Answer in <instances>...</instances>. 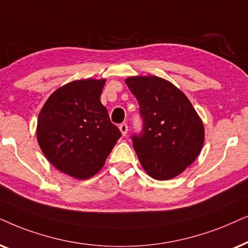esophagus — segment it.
I'll use <instances>...</instances> for the list:
<instances>
[{
    "label": "esophagus",
    "instance_id": "esophagus-1",
    "mask_svg": "<svg viewBox=\"0 0 248 248\" xmlns=\"http://www.w3.org/2000/svg\"><path fill=\"white\" fill-rule=\"evenodd\" d=\"M119 129H120L121 134L124 135V136H126L127 133H128V126H127V124H121L120 126H119Z\"/></svg>",
    "mask_w": 248,
    "mask_h": 248
}]
</instances>
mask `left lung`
<instances>
[{
    "mask_svg": "<svg viewBox=\"0 0 248 248\" xmlns=\"http://www.w3.org/2000/svg\"><path fill=\"white\" fill-rule=\"evenodd\" d=\"M126 84L143 119L141 133L131 136L141 167L154 179H172L201 153L203 122L186 95L166 79L137 76Z\"/></svg>",
    "mask_w": 248,
    "mask_h": 248,
    "instance_id": "left-lung-1",
    "label": "left lung"
}]
</instances>
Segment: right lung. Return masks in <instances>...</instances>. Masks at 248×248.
Here are the masks:
<instances>
[{
  "label": "right lung",
  "mask_w": 248,
  "mask_h": 248,
  "mask_svg": "<svg viewBox=\"0 0 248 248\" xmlns=\"http://www.w3.org/2000/svg\"><path fill=\"white\" fill-rule=\"evenodd\" d=\"M105 79H81L58 88L37 120V141L61 172L87 179L103 168L121 137L101 103Z\"/></svg>",
  "instance_id": "1"
}]
</instances>
